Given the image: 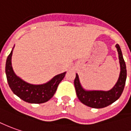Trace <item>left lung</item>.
Instances as JSON below:
<instances>
[{
	"label": "left lung",
	"instance_id": "8db88e82",
	"mask_svg": "<svg viewBox=\"0 0 131 131\" xmlns=\"http://www.w3.org/2000/svg\"><path fill=\"white\" fill-rule=\"evenodd\" d=\"M115 47L118 51V57L121 65V73L117 83L112 90L109 91H86L82 88L78 75L76 74L74 84L77 97L80 100L81 103L87 106L93 108H103L114 103L121 95L125 87L127 72L121 47L118 44H116Z\"/></svg>",
	"mask_w": 131,
	"mask_h": 131
}]
</instances>
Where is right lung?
Instances as JSON below:
<instances>
[{"label": "right lung", "instance_id": "obj_1", "mask_svg": "<svg viewBox=\"0 0 131 131\" xmlns=\"http://www.w3.org/2000/svg\"><path fill=\"white\" fill-rule=\"evenodd\" d=\"M13 50L8 55L6 64L7 81L13 92L25 102L40 104L47 102L54 96L59 84L65 76L66 72L58 74L46 84L35 85L28 84L17 77L11 66Z\"/></svg>", "mask_w": 131, "mask_h": 131}]
</instances>
